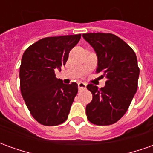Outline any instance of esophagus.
Here are the masks:
<instances>
[{
	"instance_id": "1",
	"label": "esophagus",
	"mask_w": 153,
	"mask_h": 153,
	"mask_svg": "<svg viewBox=\"0 0 153 153\" xmlns=\"http://www.w3.org/2000/svg\"><path fill=\"white\" fill-rule=\"evenodd\" d=\"M78 87H79V90L85 89L87 87V84L86 83H83V82H79V83H78Z\"/></svg>"
}]
</instances>
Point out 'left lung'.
Listing matches in <instances>:
<instances>
[{
  "label": "left lung",
  "mask_w": 153,
  "mask_h": 153,
  "mask_svg": "<svg viewBox=\"0 0 153 153\" xmlns=\"http://www.w3.org/2000/svg\"><path fill=\"white\" fill-rule=\"evenodd\" d=\"M83 38L96 52L97 72H102L107 79L101 88L92 83L87 85L93 94L92 102L86 106L87 117L94 125H112L125 115L137 92V57L128 44L111 33H84Z\"/></svg>",
  "instance_id": "left-lung-1"
}]
</instances>
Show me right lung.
Here are the masks:
<instances>
[{
  "mask_svg": "<svg viewBox=\"0 0 153 153\" xmlns=\"http://www.w3.org/2000/svg\"><path fill=\"white\" fill-rule=\"evenodd\" d=\"M81 34L49 37L28 47L19 67L20 91L33 117L42 125L54 126L68 118L78 93V84H65L56 69L66 63L70 50Z\"/></svg>",
  "mask_w": 153,
  "mask_h": 153,
  "instance_id": "1",
  "label": "right lung"
}]
</instances>
